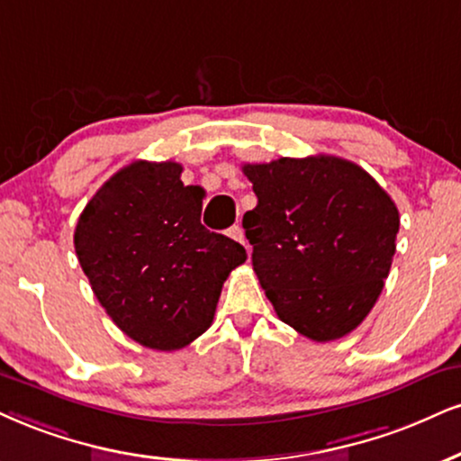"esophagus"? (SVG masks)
<instances>
[{"mask_svg":"<svg viewBox=\"0 0 461 461\" xmlns=\"http://www.w3.org/2000/svg\"><path fill=\"white\" fill-rule=\"evenodd\" d=\"M229 237L230 240H235V241H240V243H243V246L248 248V243H246V237H243V229L240 224H235V226H230L229 229ZM249 249V248H248Z\"/></svg>","mask_w":461,"mask_h":461,"instance_id":"obj_1","label":"esophagus"}]
</instances>
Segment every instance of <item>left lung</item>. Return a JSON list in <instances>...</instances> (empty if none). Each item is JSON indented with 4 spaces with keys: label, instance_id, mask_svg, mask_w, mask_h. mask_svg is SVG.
I'll list each match as a JSON object with an SVG mask.
<instances>
[{
    "label": "left lung",
    "instance_id": "obj_1",
    "mask_svg": "<svg viewBox=\"0 0 461 461\" xmlns=\"http://www.w3.org/2000/svg\"><path fill=\"white\" fill-rule=\"evenodd\" d=\"M258 204L243 215L252 265L282 322L331 342L383 293L400 213L355 162L335 156L243 164Z\"/></svg>",
    "mask_w": 461,
    "mask_h": 461
}]
</instances>
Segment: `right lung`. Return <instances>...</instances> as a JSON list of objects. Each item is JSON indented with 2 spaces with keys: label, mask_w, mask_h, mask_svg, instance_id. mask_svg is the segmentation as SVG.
<instances>
[{
  "label": "right lung",
  "mask_w": 461,
  "mask_h": 461,
  "mask_svg": "<svg viewBox=\"0 0 461 461\" xmlns=\"http://www.w3.org/2000/svg\"><path fill=\"white\" fill-rule=\"evenodd\" d=\"M181 164L136 160L95 192L74 249L113 322L145 348L179 350L212 327L221 284L246 249L201 224L203 187Z\"/></svg>",
  "instance_id": "add662e5"
}]
</instances>
